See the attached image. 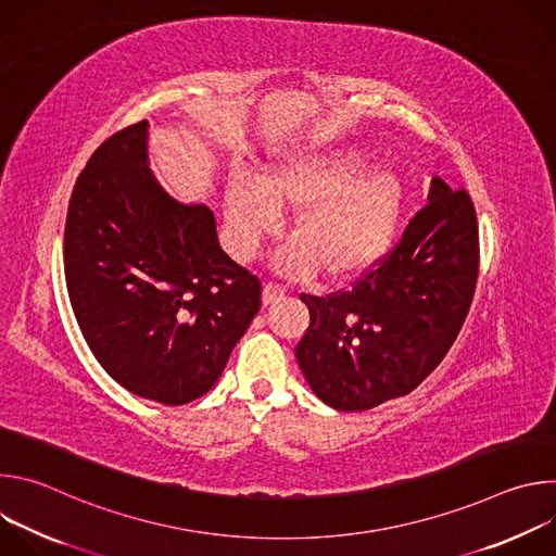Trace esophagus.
Listing matches in <instances>:
<instances>
[{
  "label": "esophagus",
  "mask_w": 556,
  "mask_h": 556,
  "mask_svg": "<svg viewBox=\"0 0 556 556\" xmlns=\"http://www.w3.org/2000/svg\"><path fill=\"white\" fill-rule=\"evenodd\" d=\"M283 296H286V288H281V286H277V283H266L264 290H262V303H264L266 307L279 303Z\"/></svg>",
  "instance_id": "obj_1"
}]
</instances>
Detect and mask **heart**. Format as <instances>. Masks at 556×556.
<instances>
[{
    "label": "heart",
    "mask_w": 556,
    "mask_h": 556,
    "mask_svg": "<svg viewBox=\"0 0 556 556\" xmlns=\"http://www.w3.org/2000/svg\"><path fill=\"white\" fill-rule=\"evenodd\" d=\"M403 206L401 174L391 165L369 167L361 147L301 149L281 155L257 178L232 176L226 182V247L235 260H251L279 228V208L296 211L294 240L279 253L277 268L350 281L389 253Z\"/></svg>",
    "instance_id": "b5f03b06"
}]
</instances>
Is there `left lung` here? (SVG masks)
<instances>
[{
  "mask_svg": "<svg viewBox=\"0 0 556 556\" xmlns=\"http://www.w3.org/2000/svg\"><path fill=\"white\" fill-rule=\"evenodd\" d=\"M478 268L472 202L435 176L429 204L371 273L348 292L301 296L309 328L296 363L309 389L339 412L374 409L414 391L457 339Z\"/></svg>",
  "mask_w": 556,
  "mask_h": 556,
  "instance_id": "obj_1",
  "label": "left lung"
}]
</instances>
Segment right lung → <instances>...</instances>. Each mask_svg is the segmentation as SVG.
<instances>
[{"label": "right lung", "instance_id": "1", "mask_svg": "<svg viewBox=\"0 0 556 556\" xmlns=\"http://www.w3.org/2000/svg\"><path fill=\"white\" fill-rule=\"evenodd\" d=\"M149 123L110 136L78 176L63 266L101 367L163 405L204 395L262 305L255 275L217 242L213 211L169 195L149 169Z\"/></svg>", "mask_w": 556, "mask_h": 556}]
</instances>
